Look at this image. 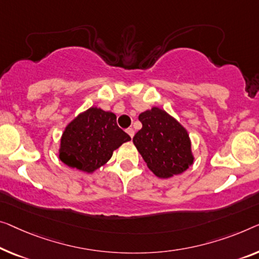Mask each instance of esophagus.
I'll list each match as a JSON object with an SVG mask.
<instances>
[{"mask_svg": "<svg viewBox=\"0 0 259 259\" xmlns=\"http://www.w3.org/2000/svg\"><path fill=\"white\" fill-rule=\"evenodd\" d=\"M125 131H126V134H128L131 138L134 137V135H135V131H134V129H133V128H128V129H126Z\"/></svg>", "mask_w": 259, "mask_h": 259, "instance_id": "1", "label": "esophagus"}]
</instances>
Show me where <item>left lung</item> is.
Segmentation results:
<instances>
[{"instance_id":"obj_1","label":"left lung","mask_w":259,"mask_h":259,"mask_svg":"<svg viewBox=\"0 0 259 259\" xmlns=\"http://www.w3.org/2000/svg\"><path fill=\"white\" fill-rule=\"evenodd\" d=\"M142 129L133 142L148 167L158 178L180 175L194 161L187 130L175 117L158 107L138 116Z\"/></svg>"}]
</instances>
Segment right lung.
I'll use <instances>...</instances> for the list:
<instances>
[{
	"instance_id": "add662e5",
	"label": "right lung",
	"mask_w": 259,
	"mask_h": 259,
	"mask_svg": "<svg viewBox=\"0 0 259 259\" xmlns=\"http://www.w3.org/2000/svg\"><path fill=\"white\" fill-rule=\"evenodd\" d=\"M130 136L118 128L116 115L91 107L72 119L60 140L59 159L67 166L92 173L105 165Z\"/></svg>"
}]
</instances>
